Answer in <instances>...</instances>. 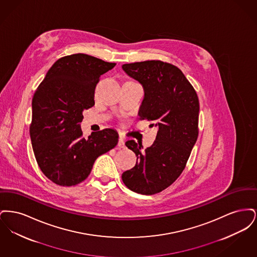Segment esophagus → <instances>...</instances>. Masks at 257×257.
Instances as JSON below:
<instances>
[{
	"label": "esophagus",
	"instance_id": "obj_1",
	"mask_svg": "<svg viewBox=\"0 0 257 257\" xmlns=\"http://www.w3.org/2000/svg\"><path fill=\"white\" fill-rule=\"evenodd\" d=\"M117 146H118V147H120V148H124L125 147V140H124V138H122V137L119 138Z\"/></svg>",
	"mask_w": 257,
	"mask_h": 257
}]
</instances>
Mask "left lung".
<instances>
[{
    "label": "left lung",
    "instance_id": "1",
    "mask_svg": "<svg viewBox=\"0 0 257 257\" xmlns=\"http://www.w3.org/2000/svg\"><path fill=\"white\" fill-rule=\"evenodd\" d=\"M122 68L145 88L140 119L151 121L149 126L158 129L154 144L146 150L133 140L126 142L137 163L123 172V183L141 195L158 194L186 167L198 136L199 101L194 86L171 63L140 61L123 64Z\"/></svg>",
    "mask_w": 257,
    "mask_h": 257
}]
</instances>
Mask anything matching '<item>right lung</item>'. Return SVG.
Listing matches in <instances>:
<instances>
[{"instance_id":"obj_1","label":"right lung","mask_w":257,"mask_h":257,"mask_svg":"<svg viewBox=\"0 0 257 257\" xmlns=\"http://www.w3.org/2000/svg\"><path fill=\"white\" fill-rule=\"evenodd\" d=\"M86 54L56 61L33 97L30 135L37 165L59 186L86 180L98 157L118 143L116 131L107 128L86 140L81 130L83 110L94 106V91L102 74L113 68Z\"/></svg>"}]
</instances>
